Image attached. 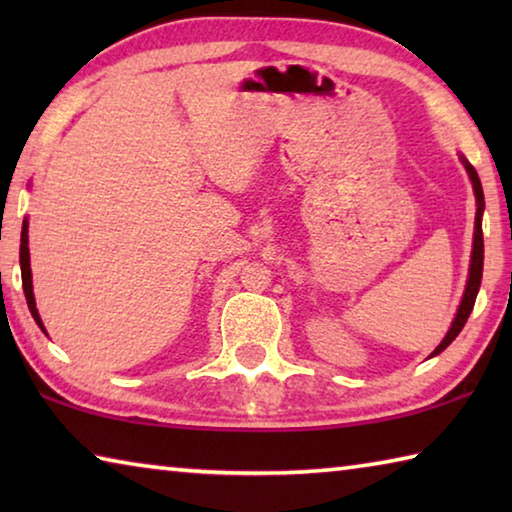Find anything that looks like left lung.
Wrapping results in <instances>:
<instances>
[{
    "label": "left lung",
    "mask_w": 512,
    "mask_h": 512,
    "mask_svg": "<svg viewBox=\"0 0 512 512\" xmlns=\"http://www.w3.org/2000/svg\"><path fill=\"white\" fill-rule=\"evenodd\" d=\"M458 158H461L463 167L467 171V176H470V180H472V189H474V196H476V216H474V241H472V257H470V275H467L463 300H461V305H458V311H456V316L452 320V327H449V332L445 334V339L440 341L438 348L431 352V357H436V354L443 352L447 345L452 343L458 334H461L463 325L467 323V318H470L472 309H474V300H476V293H479L481 277H483V230H481V219H483V210H485L483 187H481L479 173H476V169L472 167V164L467 162L463 155H458Z\"/></svg>",
    "instance_id": "obj_1"
}]
</instances>
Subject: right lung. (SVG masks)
<instances>
[{"label":"right lung","mask_w":512,"mask_h":512,"mask_svg":"<svg viewBox=\"0 0 512 512\" xmlns=\"http://www.w3.org/2000/svg\"><path fill=\"white\" fill-rule=\"evenodd\" d=\"M20 271H22V287H24V296H27V305L33 320H36L38 327L47 334L45 325H42V318L38 314L36 307V298H33V277H31V255H29V221H22V237H20Z\"/></svg>","instance_id":"add662e5"}]
</instances>
